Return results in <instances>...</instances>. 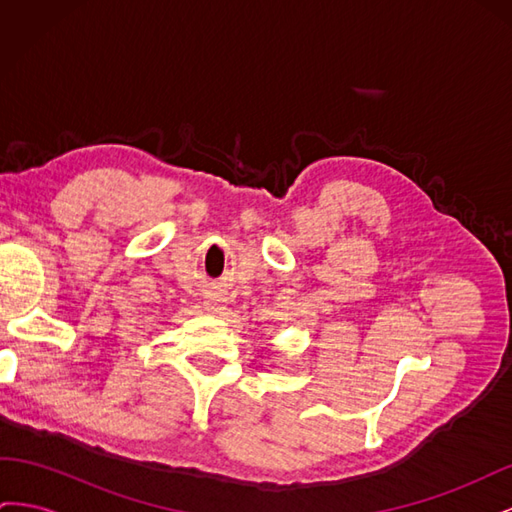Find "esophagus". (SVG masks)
Instances as JSON below:
<instances>
[{
    "mask_svg": "<svg viewBox=\"0 0 512 512\" xmlns=\"http://www.w3.org/2000/svg\"><path fill=\"white\" fill-rule=\"evenodd\" d=\"M224 301L226 299L218 292H205V305H207V309H211V312H215V314H218L220 309H224Z\"/></svg>",
    "mask_w": 512,
    "mask_h": 512,
    "instance_id": "34e87169",
    "label": "esophagus"
}]
</instances>
